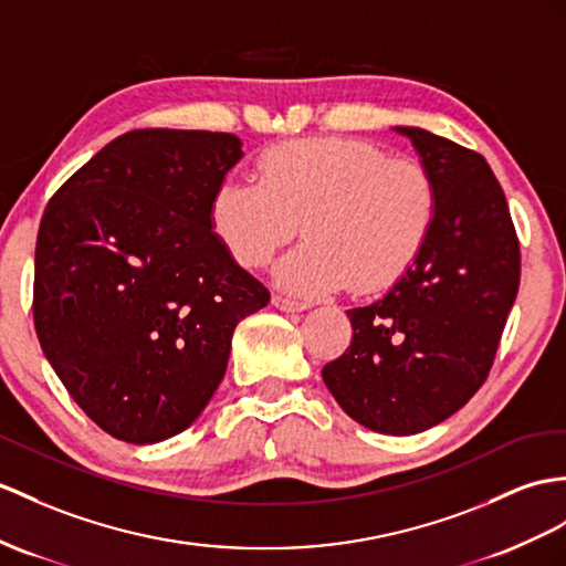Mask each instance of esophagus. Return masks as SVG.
<instances>
[{
  "instance_id": "1",
  "label": "esophagus",
  "mask_w": 566,
  "mask_h": 566,
  "mask_svg": "<svg viewBox=\"0 0 566 566\" xmlns=\"http://www.w3.org/2000/svg\"><path fill=\"white\" fill-rule=\"evenodd\" d=\"M271 302H273V307H279L281 312H302V310L310 307L307 302H300V300L285 297V295H273Z\"/></svg>"
}]
</instances>
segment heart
I'll list each match as a JSON object with an SVG mask.
<instances>
[{
  "mask_svg": "<svg viewBox=\"0 0 566 566\" xmlns=\"http://www.w3.org/2000/svg\"><path fill=\"white\" fill-rule=\"evenodd\" d=\"M437 209V182L420 160L389 158L371 142L324 136L269 148L259 182L220 179L209 218L244 269L266 266L302 220L310 240L281 261L275 279L295 295L314 297L348 285L369 295L401 281L430 240Z\"/></svg>",
  "mask_w": 566,
  "mask_h": 566,
  "instance_id": "obj_1",
  "label": "heart"
}]
</instances>
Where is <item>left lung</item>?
<instances>
[{
  "label": "left lung",
  "mask_w": 566,
  "mask_h": 566,
  "mask_svg": "<svg viewBox=\"0 0 566 566\" xmlns=\"http://www.w3.org/2000/svg\"><path fill=\"white\" fill-rule=\"evenodd\" d=\"M398 132L437 182L434 228L387 297L348 312L350 346L322 377L353 420L381 434H416L485 384L518 293L521 250L485 158L418 127Z\"/></svg>",
  "instance_id": "1"
}]
</instances>
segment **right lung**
<instances>
[{
    "label": "right lung",
    "mask_w": 566,
    "mask_h": 566,
    "mask_svg": "<svg viewBox=\"0 0 566 566\" xmlns=\"http://www.w3.org/2000/svg\"><path fill=\"white\" fill-rule=\"evenodd\" d=\"M240 146L226 132L134 129L45 206L35 334L69 396L122 442L187 430L226 375L232 331L271 297L211 230Z\"/></svg>",
    "instance_id": "add662e5"
}]
</instances>
